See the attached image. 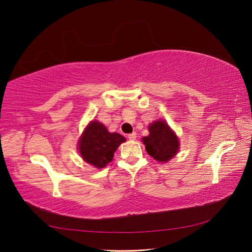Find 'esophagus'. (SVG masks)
<instances>
[{"mask_svg":"<svg viewBox=\"0 0 252 252\" xmlns=\"http://www.w3.org/2000/svg\"><path fill=\"white\" fill-rule=\"evenodd\" d=\"M128 139L130 141H134L136 139V133L135 132H132L130 134H128Z\"/></svg>","mask_w":252,"mask_h":252,"instance_id":"1","label":"esophagus"}]
</instances>
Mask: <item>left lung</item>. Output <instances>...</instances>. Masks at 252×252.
<instances>
[{"label":"left lung","instance_id":"1","mask_svg":"<svg viewBox=\"0 0 252 252\" xmlns=\"http://www.w3.org/2000/svg\"><path fill=\"white\" fill-rule=\"evenodd\" d=\"M148 128L149 135L142 139L148 155L158 162H168L179 151L180 142L177 134L164 120L155 121Z\"/></svg>","mask_w":252,"mask_h":252}]
</instances>
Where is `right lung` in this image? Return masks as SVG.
Returning a JSON list of instances; mask_svg holds the SVG:
<instances>
[{
  "instance_id": "add662e5",
  "label": "right lung",
  "mask_w": 252,
  "mask_h": 252,
  "mask_svg": "<svg viewBox=\"0 0 252 252\" xmlns=\"http://www.w3.org/2000/svg\"><path fill=\"white\" fill-rule=\"evenodd\" d=\"M126 139L117 132H109L97 121H91L78 143L80 155L86 163L101 169L109 164L114 152Z\"/></svg>"
}]
</instances>
